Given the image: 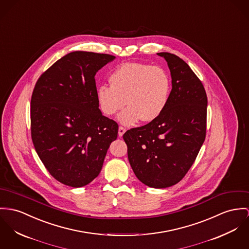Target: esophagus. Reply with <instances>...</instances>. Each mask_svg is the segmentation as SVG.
I'll return each mask as SVG.
<instances>
[{
	"label": "esophagus",
	"mask_w": 249,
	"mask_h": 249,
	"mask_svg": "<svg viewBox=\"0 0 249 249\" xmlns=\"http://www.w3.org/2000/svg\"><path fill=\"white\" fill-rule=\"evenodd\" d=\"M126 132V129L124 128V127H122V126H120L119 128H118V135L121 137L123 134H124V133Z\"/></svg>",
	"instance_id": "1"
}]
</instances>
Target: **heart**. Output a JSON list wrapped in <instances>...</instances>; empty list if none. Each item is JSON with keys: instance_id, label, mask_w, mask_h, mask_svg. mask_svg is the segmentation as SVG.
<instances>
[{"instance_id": "1", "label": "heart", "mask_w": 249, "mask_h": 249, "mask_svg": "<svg viewBox=\"0 0 249 249\" xmlns=\"http://www.w3.org/2000/svg\"><path fill=\"white\" fill-rule=\"evenodd\" d=\"M110 85L97 88L96 97L101 112L114 115L125 104L129 107L118 115L120 123L131 126L139 119L151 122L165 110L171 90L167 72L159 67L145 63L127 62L110 76Z\"/></svg>"}]
</instances>
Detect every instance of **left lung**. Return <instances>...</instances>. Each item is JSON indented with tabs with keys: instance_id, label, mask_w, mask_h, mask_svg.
I'll list each match as a JSON object with an SVG mask.
<instances>
[{
	"instance_id": "obj_1",
	"label": "left lung",
	"mask_w": 249,
	"mask_h": 249,
	"mask_svg": "<svg viewBox=\"0 0 249 249\" xmlns=\"http://www.w3.org/2000/svg\"><path fill=\"white\" fill-rule=\"evenodd\" d=\"M172 89L163 113L128 130L123 139L135 176L146 186L172 187L189 172L205 141L208 97L202 81L182 58L162 52Z\"/></svg>"
}]
</instances>
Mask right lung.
Listing matches in <instances>:
<instances>
[{
    "mask_svg": "<svg viewBox=\"0 0 249 249\" xmlns=\"http://www.w3.org/2000/svg\"><path fill=\"white\" fill-rule=\"evenodd\" d=\"M115 56L75 51L38 77L31 96V137L39 159L58 182L91 183L102 169L118 125L101 114L96 72Z\"/></svg>",
    "mask_w": 249,
    "mask_h": 249,
    "instance_id": "obj_1",
    "label": "right lung"
}]
</instances>
